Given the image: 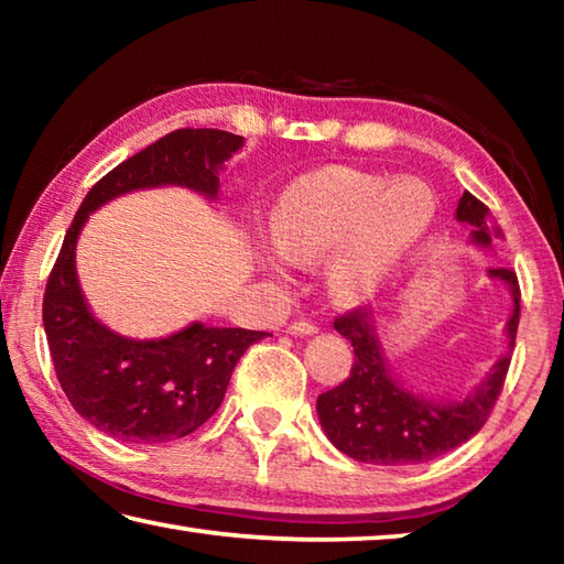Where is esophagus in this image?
<instances>
[{
	"label": "esophagus",
	"instance_id": "esophagus-1",
	"mask_svg": "<svg viewBox=\"0 0 564 564\" xmlns=\"http://www.w3.org/2000/svg\"><path fill=\"white\" fill-rule=\"evenodd\" d=\"M285 330H289L291 336H313V333H316V326H313V323H308V321H295Z\"/></svg>",
	"mask_w": 564,
	"mask_h": 564
}]
</instances>
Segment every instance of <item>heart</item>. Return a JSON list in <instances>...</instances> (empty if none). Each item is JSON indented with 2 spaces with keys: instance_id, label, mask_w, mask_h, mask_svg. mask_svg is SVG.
I'll return each instance as SVG.
<instances>
[{
  "instance_id": "obj_1",
  "label": "heart",
  "mask_w": 564,
  "mask_h": 564,
  "mask_svg": "<svg viewBox=\"0 0 564 564\" xmlns=\"http://www.w3.org/2000/svg\"><path fill=\"white\" fill-rule=\"evenodd\" d=\"M433 221V196L413 178L388 184L352 166H328L295 178L269 224L273 259L285 269L328 261L338 299L360 301L388 281Z\"/></svg>"
}]
</instances>
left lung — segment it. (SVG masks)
<instances>
[{"mask_svg":"<svg viewBox=\"0 0 564 564\" xmlns=\"http://www.w3.org/2000/svg\"><path fill=\"white\" fill-rule=\"evenodd\" d=\"M455 218L470 226L475 246L492 248L495 238H500L490 208L470 191L463 194ZM488 275L505 283L512 295V313L505 323L508 352L460 398L423 395L390 370L373 308H358L336 318L333 328L350 340L356 360L338 388L318 395L316 410L321 427L340 453L370 465H417L455 451L480 431L498 403L520 323L518 275L510 269H490Z\"/></svg>","mask_w":564,"mask_h":564,"instance_id":"8db88e82","label":"left lung"}]
</instances>
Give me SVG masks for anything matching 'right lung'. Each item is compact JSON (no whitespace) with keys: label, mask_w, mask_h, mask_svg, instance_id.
<instances>
[{"label":"right lung","mask_w":564,"mask_h":564,"mask_svg":"<svg viewBox=\"0 0 564 564\" xmlns=\"http://www.w3.org/2000/svg\"><path fill=\"white\" fill-rule=\"evenodd\" d=\"M238 149L243 137L221 129L171 131L97 181L64 236L44 293L46 343L72 408L117 441L161 445L202 427L224 403L238 358L265 333L194 321L166 338L121 336L84 299L76 241L89 214L131 191L184 186L216 202L218 174Z\"/></svg>","instance_id":"right-lung-1"}]
</instances>
